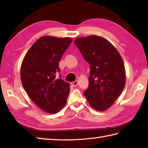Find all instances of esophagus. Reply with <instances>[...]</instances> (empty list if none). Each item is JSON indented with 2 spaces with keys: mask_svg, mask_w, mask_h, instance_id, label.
Listing matches in <instances>:
<instances>
[{
  "mask_svg": "<svg viewBox=\"0 0 148 148\" xmlns=\"http://www.w3.org/2000/svg\"><path fill=\"white\" fill-rule=\"evenodd\" d=\"M71 85L73 87H77V85H78V81H77V80H76V81L72 82Z\"/></svg>",
  "mask_w": 148,
  "mask_h": 148,
  "instance_id": "1",
  "label": "esophagus"
}]
</instances>
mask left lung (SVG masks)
Wrapping results in <instances>:
<instances>
[{
	"label": "left lung",
	"mask_w": 148,
	"mask_h": 148,
	"mask_svg": "<svg viewBox=\"0 0 148 148\" xmlns=\"http://www.w3.org/2000/svg\"><path fill=\"white\" fill-rule=\"evenodd\" d=\"M74 44L91 66L85 97L92 108L106 110L125 86L126 74L122 57L108 40L97 35L77 38Z\"/></svg>",
	"instance_id": "left-lung-1"
}]
</instances>
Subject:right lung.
Returning <instances> with one entry per match:
<instances>
[{"instance_id": "1", "label": "right lung", "mask_w": 148, "mask_h": 148, "mask_svg": "<svg viewBox=\"0 0 148 148\" xmlns=\"http://www.w3.org/2000/svg\"><path fill=\"white\" fill-rule=\"evenodd\" d=\"M69 37L44 36L32 44L22 61L21 80L29 97L49 114L59 112L66 103L70 84L56 78L59 62L71 44Z\"/></svg>"}]
</instances>
